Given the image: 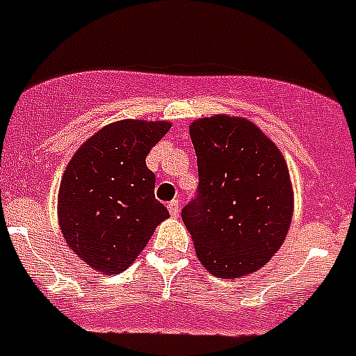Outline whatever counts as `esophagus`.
<instances>
[{
  "mask_svg": "<svg viewBox=\"0 0 356 356\" xmlns=\"http://www.w3.org/2000/svg\"><path fill=\"white\" fill-rule=\"evenodd\" d=\"M168 211L172 217H179V211H181V202L179 201L168 202Z\"/></svg>",
  "mask_w": 356,
  "mask_h": 356,
  "instance_id": "esophagus-1",
  "label": "esophagus"
}]
</instances>
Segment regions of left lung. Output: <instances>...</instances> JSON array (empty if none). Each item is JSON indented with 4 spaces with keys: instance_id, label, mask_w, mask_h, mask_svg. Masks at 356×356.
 Returning <instances> with one entry per match:
<instances>
[{
    "instance_id": "obj_1",
    "label": "left lung",
    "mask_w": 356,
    "mask_h": 356,
    "mask_svg": "<svg viewBox=\"0 0 356 356\" xmlns=\"http://www.w3.org/2000/svg\"><path fill=\"white\" fill-rule=\"evenodd\" d=\"M199 193L183 220L197 259L219 279L261 270L288 235L293 186L282 152L244 118L215 113L190 124Z\"/></svg>"
}]
</instances>
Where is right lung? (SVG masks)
<instances>
[{"label":"right lung","mask_w":356,"mask_h":356,"mask_svg":"<svg viewBox=\"0 0 356 356\" xmlns=\"http://www.w3.org/2000/svg\"><path fill=\"white\" fill-rule=\"evenodd\" d=\"M170 127L143 119L110 122L68 161L58 193L59 228L92 270H127L170 217L155 199V175L146 166V155Z\"/></svg>","instance_id":"right-lung-1"}]
</instances>
